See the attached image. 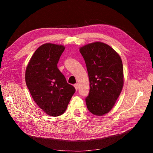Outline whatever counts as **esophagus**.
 Here are the masks:
<instances>
[{
	"mask_svg": "<svg viewBox=\"0 0 153 153\" xmlns=\"http://www.w3.org/2000/svg\"><path fill=\"white\" fill-rule=\"evenodd\" d=\"M74 87H75V89L77 91L78 89V84H75V85H74Z\"/></svg>",
	"mask_w": 153,
	"mask_h": 153,
	"instance_id": "obj_1",
	"label": "esophagus"
}]
</instances>
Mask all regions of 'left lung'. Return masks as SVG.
<instances>
[{
	"label": "left lung",
	"mask_w": 153,
	"mask_h": 153,
	"mask_svg": "<svg viewBox=\"0 0 153 153\" xmlns=\"http://www.w3.org/2000/svg\"><path fill=\"white\" fill-rule=\"evenodd\" d=\"M90 82L85 98L87 107L94 115H103L114 106L123 87V67L119 54L109 45L95 42L80 48Z\"/></svg>",
	"instance_id": "left-lung-1"
}]
</instances>
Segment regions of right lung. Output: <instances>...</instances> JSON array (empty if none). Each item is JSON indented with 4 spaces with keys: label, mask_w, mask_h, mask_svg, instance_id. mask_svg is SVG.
<instances>
[{
    "label": "right lung",
    "mask_w": 153,
    "mask_h": 153,
    "mask_svg": "<svg viewBox=\"0 0 153 153\" xmlns=\"http://www.w3.org/2000/svg\"><path fill=\"white\" fill-rule=\"evenodd\" d=\"M64 47L52 43L41 45L26 68L25 82L36 104L45 113L56 117L65 112L75 88L69 84L57 68Z\"/></svg>",
    "instance_id": "obj_1"
}]
</instances>
